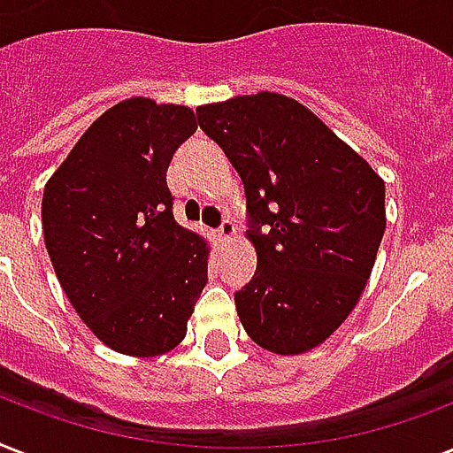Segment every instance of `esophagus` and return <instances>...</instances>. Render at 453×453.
Instances as JSON below:
<instances>
[{
	"label": "esophagus",
	"mask_w": 453,
	"mask_h": 453,
	"mask_svg": "<svg viewBox=\"0 0 453 453\" xmlns=\"http://www.w3.org/2000/svg\"><path fill=\"white\" fill-rule=\"evenodd\" d=\"M216 233H219V240L220 242H230L234 237V233H237V230H234L233 220H223Z\"/></svg>",
	"instance_id": "esophagus-1"
}]
</instances>
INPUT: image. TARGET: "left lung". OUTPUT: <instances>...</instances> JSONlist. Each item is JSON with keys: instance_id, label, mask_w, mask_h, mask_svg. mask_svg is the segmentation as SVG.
<instances>
[{"instance_id": "8db88e82", "label": "left lung", "mask_w": 453, "mask_h": 453, "mask_svg": "<svg viewBox=\"0 0 453 453\" xmlns=\"http://www.w3.org/2000/svg\"><path fill=\"white\" fill-rule=\"evenodd\" d=\"M240 173L258 265L234 294L249 338L277 355L324 343L372 275L386 233V183L305 105L282 94L197 108Z\"/></svg>"}]
</instances>
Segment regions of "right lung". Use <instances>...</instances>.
I'll return each instance as SVG.
<instances>
[{"mask_svg":"<svg viewBox=\"0 0 453 453\" xmlns=\"http://www.w3.org/2000/svg\"><path fill=\"white\" fill-rule=\"evenodd\" d=\"M197 131L188 105L134 96L105 110L53 171L42 227L67 301L96 338L155 357L185 338L209 244L178 226L171 157Z\"/></svg>","mask_w":453,"mask_h":453,"instance_id":"add662e5","label":"right lung"}]
</instances>
